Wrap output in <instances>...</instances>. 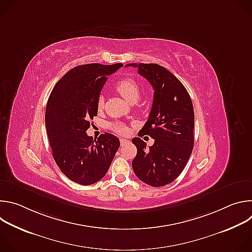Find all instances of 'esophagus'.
Returning <instances> with one entry per match:
<instances>
[{
  "mask_svg": "<svg viewBox=\"0 0 252 252\" xmlns=\"http://www.w3.org/2000/svg\"><path fill=\"white\" fill-rule=\"evenodd\" d=\"M120 141H121V146H125V145H126V143L128 142V140H127V139L123 138V137L120 139Z\"/></svg>",
  "mask_w": 252,
  "mask_h": 252,
  "instance_id": "esophagus-1",
  "label": "esophagus"
}]
</instances>
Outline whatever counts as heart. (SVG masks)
Returning a JSON list of instances; mask_svg holds the SVG:
<instances>
[{
	"instance_id": "heart-1",
	"label": "heart",
	"mask_w": 252,
	"mask_h": 252,
	"mask_svg": "<svg viewBox=\"0 0 252 252\" xmlns=\"http://www.w3.org/2000/svg\"><path fill=\"white\" fill-rule=\"evenodd\" d=\"M116 91L124 96L126 101L129 103H135L139 98L141 94V89L140 86L136 81H134L131 78H125L120 80L116 84ZM96 106L98 110H101V107L103 106V97L99 96L96 102ZM111 128L121 134H125L126 132V126L124 124L121 123H116L111 126Z\"/></svg>"
}]
</instances>
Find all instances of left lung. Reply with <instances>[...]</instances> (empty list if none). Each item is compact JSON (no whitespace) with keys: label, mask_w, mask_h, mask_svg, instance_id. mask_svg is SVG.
<instances>
[{"label":"left lung","mask_w":252,"mask_h":252,"mask_svg":"<svg viewBox=\"0 0 252 252\" xmlns=\"http://www.w3.org/2000/svg\"><path fill=\"white\" fill-rule=\"evenodd\" d=\"M153 86L154 101L149 120L138 136L150 135L155 143L147 148L140 137L132 138L137 153L131 165L142 183L158 188L172 183L190 158L194 135L191 98L175 76L158 63H127Z\"/></svg>","instance_id":"obj_1"}]
</instances>
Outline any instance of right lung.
<instances>
[{
  "instance_id": "right-lung-1",
  "label": "right lung",
  "mask_w": 252,
  "mask_h": 252,
  "mask_svg": "<svg viewBox=\"0 0 252 252\" xmlns=\"http://www.w3.org/2000/svg\"><path fill=\"white\" fill-rule=\"evenodd\" d=\"M123 63L78 65L56 84L46 107V128L53 158L61 171L82 186L97 183L109 170L120 139L104 132L87 134L90 120L97 116L96 102L106 82Z\"/></svg>"
}]
</instances>
